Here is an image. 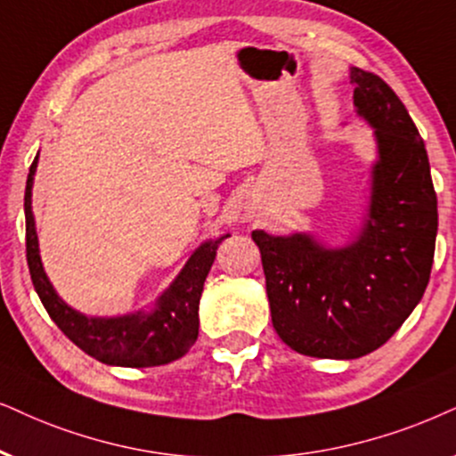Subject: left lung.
Returning a JSON list of instances; mask_svg holds the SVG:
<instances>
[{"instance_id":"8db88e82","label":"left lung","mask_w":456,"mask_h":456,"mask_svg":"<svg viewBox=\"0 0 456 456\" xmlns=\"http://www.w3.org/2000/svg\"><path fill=\"white\" fill-rule=\"evenodd\" d=\"M354 105L374 128L368 218L347 246L307 233L252 232L275 332L311 357L354 360L387 343L429 284L437 198L429 159L404 102L379 75L351 69Z\"/></svg>"}]
</instances>
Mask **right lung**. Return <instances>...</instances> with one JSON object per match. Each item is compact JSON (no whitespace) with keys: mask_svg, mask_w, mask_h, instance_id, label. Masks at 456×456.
Wrapping results in <instances>:
<instances>
[{"mask_svg":"<svg viewBox=\"0 0 456 456\" xmlns=\"http://www.w3.org/2000/svg\"><path fill=\"white\" fill-rule=\"evenodd\" d=\"M37 155L28 168L25 189L27 265L39 301L44 303L54 324L79 349L102 364L147 368L168 364L185 355L198 338V309L206 275L215 263L218 244L229 235L201 244L149 314L138 311L122 318H90V315L79 314L56 295L39 258V241L31 210V187L37 168Z\"/></svg>","mask_w":456,"mask_h":456,"instance_id":"obj_1","label":"right lung"}]
</instances>
